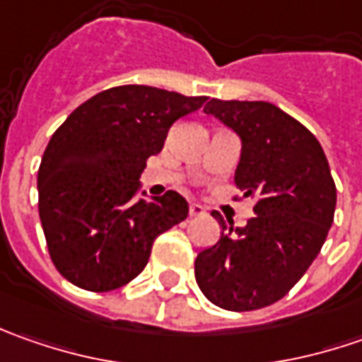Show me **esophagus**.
I'll list each match as a JSON object with an SVG mask.
<instances>
[{
	"label": "esophagus",
	"instance_id": "esophagus-1",
	"mask_svg": "<svg viewBox=\"0 0 362 362\" xmlns=\"http://www.w3.org/2000/svg\"><path fill=\"white\" fill-rule=\"evenodd\" d=\"M205 216V209H203L199 203H191L189 205V217H199Z\"/></svg>",
	"mask_w": 362,
	"mask_h": 362
}]
</instances>
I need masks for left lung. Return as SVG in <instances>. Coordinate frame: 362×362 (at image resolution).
Returning <instances> with one entry per match:
<instances>
[{"instance_id":"8db88e82","label":"left lung","mask_w":362,"mask_h":362,"mask_svg":"<svg viewBox=\"0 0 362 362\" xmlns=\"http://www.w3.org/2000/svg\"><path fill=\"white\" fill-rule=\"evenodd\" d=\"M203 110L240 134L235 185L254 199L256 216L233 230V221L211 214L223 233L197 254L195 280L223 310L266 308L284 298L318 256L334 219V179L316 136L278 106L211 98Z\"/></svg>"}]
</instances>
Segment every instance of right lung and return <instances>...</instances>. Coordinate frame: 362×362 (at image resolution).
Segmentation results:
<instances>
[{
    "mask_svg": "<svg viewBox=\"0 0 362 362\" xmlns=\"http://www.w3.org/2000/svg\"><path fill=\"white\" fill-rule=\"evenodd\" d=\"M207 96L153 86H115L80 105L52 134L37 169V211L56 270L88 292L129 284L153 242L189 214L167 191L134 202L146 159L160 153L175 120Z\"/></svg>",
    "mask_w": 362,
    "mask_h": 362,
    "instance_id": "add662e5",
    "label": "right lung"
}]
</instances>
